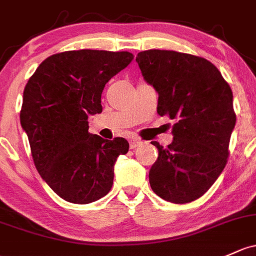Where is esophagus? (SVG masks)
I'll use <instances>...</instances> for the list:
<instances>
[{"mask_svg": "<svg viewBox=\"0 0 256 256\" xmlns=\"http://www.w3.org/2000/svg\"><path fill=\"white\" fill-rule=\"evenodd\" d=\"M140 144H142V142H140L139 139L133 138L129 140V146H130V149H136V148H138Z\"/></svg>", "mask_w": 256, "mask_h": 256, "instance_id": "34e87169", "label": "esophagus"}]
</instances>
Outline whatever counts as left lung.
Instances as JSON below:
<instances>
[{
  "label": "left lung",
  "instance_id": "8db88e82",
  "mask_svg": "<svg viewBox=\"0 0 256 256\" xmlns=\"http://www.w3.org/2000/svg\"><path fill=\"white\" fill-rule=\"evenodd\" d=\"M146 83L158 94V114L174 120L173 142H152L158 158L149 172L154 193L174 204L202 196L224 171L236 126L233 94L208 60L168 50L139 52Z\"/></svg>",
  "mask_w": 256,
  "mask_h": 256
}]
</instances>
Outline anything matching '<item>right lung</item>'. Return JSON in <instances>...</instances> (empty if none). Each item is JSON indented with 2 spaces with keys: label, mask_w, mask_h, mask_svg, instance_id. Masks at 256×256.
Wrapping results in <instances>:
<instances>
[{
  "label": "right lung",
  "mask_w": 256,
  "mask_h": 256,
  "mask_svg": "<svg viewBox=\"0 0 256 256\" xmlns=\"http://www.w3.org/2000/svg\"><path fill=\"white\" fill-rule=\"evenodd\" d=\"M130 52L66 51L48 57L23 92L20 124L38 172L66 202L89 204L108 193L124 138L90 134L89 114L102 112L101 94L132 62Z\"/></svg>",
  "instance_id": "add662e5"
}]
</instances>
